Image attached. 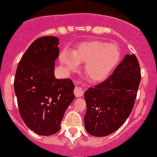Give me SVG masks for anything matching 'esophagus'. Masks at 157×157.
<instances>
[{"mask_svg": "<svg viewBox=\"0 0 157 157\" xmlns=\"http://www.w3.org/2000/svg\"><path fill=\"white\" fill-rule=\"evenodd\" d=\"M83 93H84V89H83V87L78 85L76 86L75 89H74V94H75L77 98L81 97L82 95L83 94Z\"/></svg>", "mask_w": 157, "mask_h": 157, "instance_id": "1", "label": "esophagus"}]
</instances>
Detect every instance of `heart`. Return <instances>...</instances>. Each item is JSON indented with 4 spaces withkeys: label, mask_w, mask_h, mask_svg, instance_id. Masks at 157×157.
<instances>
[{
    "label": "heart",
    "mask_w": 157,
    "mask_h": 157,
    "mask_svg": "<svg viewBox=\"0 0 157 157\" xmlns=\"http://www.w3.org/2000/svg\"><path fill=\"white\" fill-rule=\"evenodd\" d=\"M60 63L67 73L75 71L78 64L84 63L83 73L92 83L106 80L121 59V49L117 45L102 41L83 42L73 52L63 50Z\"/></svg>",
    "instance_id": "heart-1"
}]
</instances>
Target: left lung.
<instances>
[{"label":"left lung","mask_w":157,"mask_h":157,"mask_svg":"<svg viewBox=\"0 0 157 157\" xmlns=\"http://www.w3.org/2000/svg\"><path fill=\"white\" fill-rule=\"evenodd\" d=\"M140 81L138 59L127 54L105 81L84 93L86 131L102 137L118 130L132 111Z\"/></svg>","instance_id":"obj_1"}]
</instances>
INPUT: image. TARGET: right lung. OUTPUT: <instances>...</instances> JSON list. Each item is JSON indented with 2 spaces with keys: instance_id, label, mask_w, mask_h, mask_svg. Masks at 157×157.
Returning a JSON list of instances; mask_svg holds the SVG:
<instances>
[{
  "instance_id": "add662e5",
  "label": "right lung",
  "mask_w": 157,
  "mask_h": 157,
  "mask_svg": "<svg viewBox=\"0 0 157 157\" xmlns=\"http://www.w3.org/2000/svg\"><path fill=\"white\" fill-rule=\"evenodd\" d=\"M58 45L55 36L35 40L21 57L14 77L20 115L25 124L40 136L59 132L66 110L75 98L73 81L55 77Z\"/></svg>"
}]
</instances>
